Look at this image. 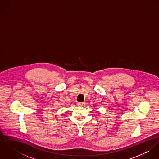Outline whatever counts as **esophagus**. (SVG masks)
<instances>
[{
    "instance_id": "esophagus-1",
    "label": "esophagus",
    "mask_w": 159,
    "mask_h": 159,
    "mask_svg": "<svg viewBox=\"0 0 159 159\" xmlns=\"http://www.w3.org/2000/svg\"><path fill=\"white\" fill-rule=\"evenodd\" d=\"M84 103H83V102H78L77 103V105L78 106H80V107H82V106H83V105H84Z\"/></svg>"
}]
</instances>
